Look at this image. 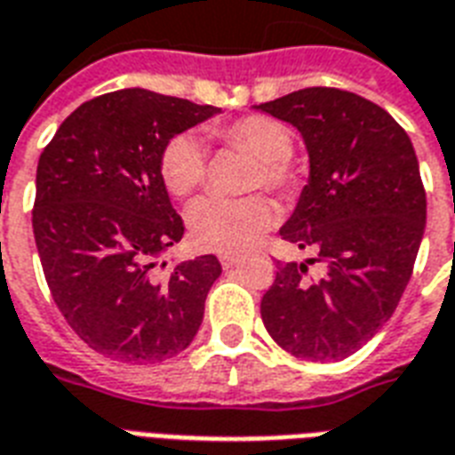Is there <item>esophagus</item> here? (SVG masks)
I'll return each instance as SVG.
<instances>
[{"label": "esophagus", "mask_w": 455, "mask_h": 455, "mask_svg": "<svg viewBox=\"0 0 455 455\" xmlns=\"http://www.w3.org/2000/svg\"><path fill=\"white\" fill-rule=\"evenodd\" d=\"M218 260H220V266L223 267H232L235 263H237V256H235V253H220Z\"/></svg>", "instance_id": "34e87169"}]
</instances>
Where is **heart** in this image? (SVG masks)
<instances>
[{"mask_svg":"<svg viewBox=\"0 0 455 455\" xmlns=\"http://www.w3.org/2000/svg\"><path fill=\"white\" fill-rule=\"evenodd\" d=\"M213 142L225 149L251 154L246 188H267L277 195H290L297 188L299 175L291 165V132L283 123L267 116H244L237 121L216 125L209 130ZM209 172L206 151L195 135H175L161 154V178L165 189L178 199L195 195L202 188ZM277 218L275 204L267 196H244L225 199L206 196L189 206L188 230L189 239L202 251H242L266 230L273 228Z\"/></svg>","mask_w":455,"mask_h":455,"instance_id":"1","label":"heart"}]
</instances>
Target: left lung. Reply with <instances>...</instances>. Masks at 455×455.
<instances>
[{
  "mask_svg": "<svg viewBox=\"0 0 455 455\" xmlns=\"http://www.w3.org/2000/svg\"><path fill=\"white\" fill-rule=\"evenodd\" d=\"M304 137L311 172L283 239L315 249L277 266L260 299L270 337L306 361H339L392 318L413 273L427 199L411 137L385 108L337 87H306L260 104Z\"/></svg>",
  "mask_w": 455,
  "mask_h": 455,
  "instance_id": "8db88e82",
  "label": "left lung"
}]
</instances>
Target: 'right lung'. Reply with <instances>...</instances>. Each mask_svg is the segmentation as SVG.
I'll return each mask as SVG.
<instances>
[{
  "label": "right lung",
  "mask_w": 455,
  "mask_h": 455,
  "mask_svg": "<svg viewBox=\"0 0 455 455\" xmlns=\"http://www.w3.org/2000/svg\"><path fill=\"white\" fill-rule=\"evenodd\" d=\"M216 107L130 87L77 107L37 164L33 232L59 311L97 354L158 363L195 339L220 275L213 253L158 273L185 235L161 154ZM165 267V263H161Z\"/></svg>",
  "instance_id": "add662e5"
}]
</instances>
